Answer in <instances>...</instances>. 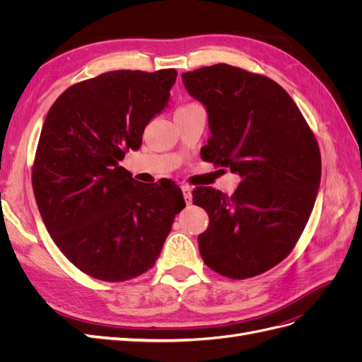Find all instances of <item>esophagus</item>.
I'll list each match as a JSON object with an SVG mask.
<instances>
[{
	"label": "esophagus",
	"instance_id": "1",
	"mask_svg": "<svg viewBox=\"0 0 362 362\" xmlns=\"http://www.w3.org/2000/svg\"><path fill=\"white\" fill-rule=\"evenodd\" d=\"M181 190H182V194H184V199H185V204L190 205L193 202V194H192V187L190 185H181Z\"/></svg>",
	"mask_w": 362,
	"mask_h": 362
}]
</instances>
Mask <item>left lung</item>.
Wrapping results in <instances>:
<instances>
[{
	"mask_svg": "<svg viewBox=\"0 0 362 362\" xmlns=\"http://www.w3.org/2000/svg\"><path fill=\"white\" fill-rule=\"evenodd\" d=\"M185 90L208 115L205 161L237 173L233 196L193 192L210 217L198 245L205 264L245 279L286 258L306 226L320 185L317 140L298 105L267 76L225 63L182 74Z\"/></svg>",
	"mask_w": 362,
	"mask_h": 362,
	"instance_id": "8db88e82",
	"label": "left lung"
}]
</instances>
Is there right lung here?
I'll return each mask as SVG.
<instances>
[{"instance_id":"1","label":"right lung","mask_w":362,"mask_h":362,"mask_svg":"<svg viewBox=\"0 0 362 362\" xmlns=\"http://www.w3.org/2000/svg\"><path fill=\"white\" fill-rule=\"evenodd\" d=\"M177 75L105 72L64 90L43 122L31 177L39 213L92 278L122 282L149 270L185 206L177 185L139 182L119 164L168 107Z\"/></svg>"}]
</instances>
